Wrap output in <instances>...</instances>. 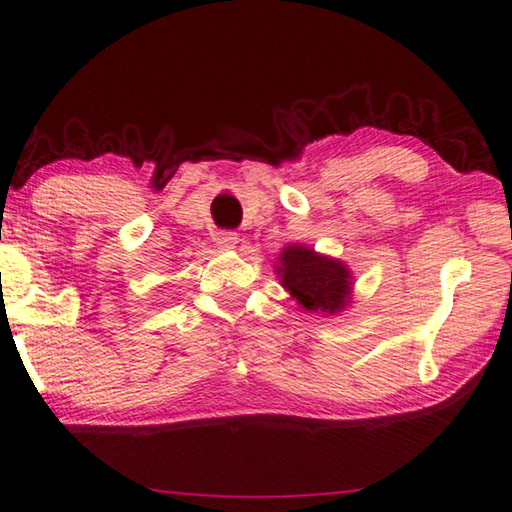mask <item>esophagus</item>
Here are the masks:
<instances>
[{"mask_svg": "<svg viewBox=\"0 0 512 512\" xmlns=\"http://www.w3.org/2000/svg\"><path fill=\"white\" fill-rule=\"evenodd\" d=\"M213 240L220 249H233V247H236V242H238V233L231 231V229H220V231H215Z\"/></svg>", "mask_w": 512, "mask_h": 512, "instance_id": "obj_1", "label": "esophagus"}]
</instances>
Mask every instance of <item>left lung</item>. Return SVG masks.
I'll return each mask as SVG.
<instances>
[{
	"instance_id": "obj_1",
	"label": "left lung",
	"mask_w": 512,
	"mask_h": 512,
	"mask_svg": "<svg viewBox=\"0 0 512 512\" xmlns=\"http://www.w3.org/2000/svg\"><path fill=\"white\" fill-rule=\"evenodd\" d=\"M281 283L303 308L335 315L351 294V272L344 263L301 245L288 247L281 254Z\"/></svg>"
}]
</instances>
